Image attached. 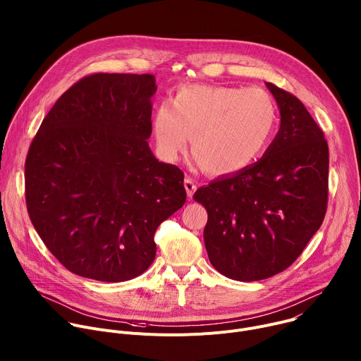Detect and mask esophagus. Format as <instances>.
<instances>
[{"label": "esophagus", "instance_id": "1", "mask_svg": "<svg viewBox=\"0 0 361 361\" xmlns=\"http://www.w3.org/2000/svg\"><path fill=\"white\" fill-rule=\"evenodd\" d=\"M183 186H185V189H186V193H188V197L189 199H192L193 197V193H195V190H196V183L193 182V179H190V178H185V180H183Z\"/></svg>", "mask_w": 361, "mask_h": 361}]
</instances>
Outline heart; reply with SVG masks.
Here are the masks:
<instances>
[{"label": "heart", "instance_id": "1", "mask_svg": "<svg viewBox=\"0 0 361 361\" xmlns=\"http://www.w3.org/2000/svg\"><path fill=\"white\" fill-rule=\"evenodd\" d=\"M276 106L259 87L219 85L182 86L172 102L159 103L152 133L159 156L168 162L186 150L209 175L226 176L248 168L268 146Z\"/></svg>", "mask_w": 361, "mask_h": 361}]
</instances>
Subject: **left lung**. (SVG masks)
<instances>
[{
  "label": "left lung",
  "instance_id": "8db88e82",
  "mask_svg": "<svg viewBox=\"0 0 361 361\" xmlns=\"http://www.w3.org/2000/svg\"><path fill=\"white\" fill-rule=\"evenodd\" d=\"M265 86L281 114L275 139L258 162L193 195L208 212L204 241L209 261L236 281H259L288 268L327 211L324 133L295 96Z\"/></svg>",
  "mask_w": 361,
  "mask_h": 361
}]
</instances>
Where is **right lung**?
Segmentation results:
<instances>
[{"label": "right lung", "mask_w": 361, "mask_h": 361, "mask_svg": "<svg viewBox=\"0 0 361 361\" xmlns=\"http://www.w3.org/2000/svg\"><path fill=\"white\" fill-rule=\"evenodd\" d=\"M152 74L85 77L44 117L25 160L30 219L71 272L104 283L143 274L157 226L186 201L182 171L159 162Z\"/></svg>", "instance_id": "1"}]
</instances>
